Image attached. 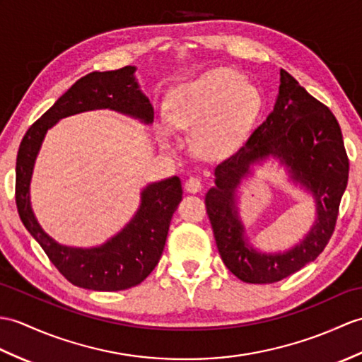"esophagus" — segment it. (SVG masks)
<instances>
[{
    "mask_svg": "<svg viewBox=\"0 0 362 362\" xmlns=\"http://www.w3.org/2000/svg\"><path fill=\"white\" fill-rule=\"evenodd\" d=\"M202 188H204V183H202L199 177H189L185 182V189L188 192H199Z\"/></svg>",
    "mask_w": 362,
    "mask_h": 362,
    "instance_id": "obj_1",
    "label": "esophagus"
}]
</instances>
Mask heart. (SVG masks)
Returning <instances> with one entry per match:
<instances>
[{"label":"heart","instance_id":"1","mask_svg":"<svg viewBox=\"0 0 362 362\" xmlns=\"http://www.w3.org/2000/svg\"><path fill=\"white\" fill-rule=\"evenodd\" d=\"M259 109L256 86L242 81V75L230 67H213L171 90L165 106L166 122L160 129L165 139H170L171 126L196 129L202 153L219 157L240 145Z\"/></svg>","mask_w":362,"mask_h":362}]
</instances>
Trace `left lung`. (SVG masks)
Wrapping results in <instances>:
<instances>
[{
    "mask_svg": "<svg viewBox=\"0 0 362 362\" xmlns=\"http://www.w3.org/2000/svg\"><path fill=\"white\" fill-rule=\"evenodd\" d=\"M268 155L279 156L293 177L314 192L318 221L306 240L284 255H260L246 247L233 209V188L249 165ZM216 188L205 197L214 239L226 268L248 284L282 281L312 262L333 236L339 204L349 180V157L341 126L324 103L281 69L273 111L245 143L214 170Z\"/></svg>",
    "mask_w": 362,
    "mask_h": 362,
    "instance_id": "1",
    "label": "left lung"
}]
</instances>
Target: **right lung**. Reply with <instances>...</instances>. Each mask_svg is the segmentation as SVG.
Returning <instances> with one entry per match:
<instances>
[{
    "label": "right lung",
    "instance_id": "obj_1",
    "mask_svg": "<svg viewBox=\"0 0 362 362\" xmlns=\"http://www.w3.org/2000/svg\"><path fill=\"white\" fill-rule=\"evenodd\" d=\"M134 71L136 67L124 66L117 71L90 72L75 81L24 134L16 154L15 202L20 219L57 270L81 288L119 291L145 281L160 260L171 217L182 200L179 177L149 185L141 192L140 209L131 223L112 240L90 250L58 245L33 217L29 200L33 163L46 131L55 122L100 107L139 117L146 123L153 122V105L139 90Z\"/></svg>",
    "mask_w": 362,
    "mask_h": 362
}]
</instances>
